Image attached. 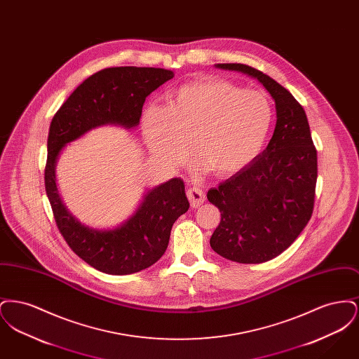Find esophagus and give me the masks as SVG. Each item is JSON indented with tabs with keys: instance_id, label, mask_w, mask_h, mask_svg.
<instances>
[{
	"instance_id": "34e87169",
	"label": "esophagus",
	"mask_w": 359,
	"mask_h": 359,
	"mask_svg": "<svg viewBox=\"0 0 359 359\" xmlns=\"http://www.w3.org/2000/svg\"><path fill=\"white\" fill-rule=\"evenodd\" d=\"M187 198L191 203V207L196 208V207L203 205V202L205 201V194L201 188L191 187L187 191Z\"/></svg>"
}]
</instances>
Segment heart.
I'll return each instance as SVG.
<instances>
[{"instance_id":"b5f03b06","label":"heart","mask_w":359,"mask_h":359,"mask_svg":"<svg viewBox=\"0 0 359 359\" xmlns=\"http://www.w3.org/2000/svg\"><path fill=\"white\" fill-rule=\"evenodd\" d=\"M273 107L259 90H243L219 78H202L173 90L167 106L142 114V136L154 157L179 165L192 145L196 161L219 177L246 170L262 152Z\"/></svg>"}]
</instances>
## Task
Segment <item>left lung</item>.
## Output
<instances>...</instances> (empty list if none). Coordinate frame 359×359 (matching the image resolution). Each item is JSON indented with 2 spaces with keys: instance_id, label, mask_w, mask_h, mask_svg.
I'll return each instance as SVG.
<instances>
[{
  "instance_id": "obj_1",
  "label": "left lung",
  "mask_w": 359,
  "mask_h": 359,
  "mask_svg": "<svg viewBox=\"0 0 359 359\" xmlns=\"http://www.w3.org/2000/svg\"><path fill=\"white\" fill-rule=\"evenodd\" d=\"M215 67L256 78L276 104V128L266 149L246 170L207 192L221 212L210 238L212 250L239 264H261L287 250L311 219L318 154L306 111L285 87L246 65Z\"/></svg>"
}]
</instances>
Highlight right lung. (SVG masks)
<instances>
[{"label": "right lung", "mask_w": 359, "mask_h": 359, "mask_svg": "<svg viewBox=\"0 0 359 359\" xmlns=\"http://www.w3.org/2000/svg\"><path fill=\"white\" fill-rule=\"evenodd\" d=\"M172 78L170 69L154 67L101 69L78 86L52 118L44 182L53 218L71 250L103 273H136L161 258L173 223L189 207L184 183L173 177L148 189L125 222L98 230L79 222L62 202L55 173L57 158L69 142L95 128H136L145 98Z\"/></svg>", "instance_id": "add662e5"}]
</instances>
